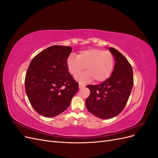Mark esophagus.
I'll use <instances>...</instances> for the list:
<instances>
[{"instance_id": "34e87169", "label": "esophagus", "mask_w": 158, "mask_h": 158, "mask_svg": "<svg viewBox=\"0 0 158 158\" xmlns=\"http://www.w3.org/2000/svg\"><path fill=\"white\" fill-rule=\"evenodd\" d=\"M79 88H84L85 85H83V84H79Z\"/></svg>"}]
</instances>
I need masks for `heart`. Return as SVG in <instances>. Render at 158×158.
Here are the masks:
<instances>
[{
	"mask_svg": "<svg viewBox=\"0 0 158 158\" xmlns=\"http://www.w3.org/2000/svg\"><path fill=\"white\" fill-rule=\"evenodd\" d=\"M114 64V59L111 52L98 49L82 51L77 57L71 55L66 60L69 73L74 77L86 67V71L76 77L82 83L90 82L94 78L98 82H104L111 76Z\"/></svg>",
	"mask_w": 158,
	"mask_h": 158,
	"instance_id": "1",
	"label": "heart"
}]
</instances>
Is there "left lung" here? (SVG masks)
<instances>
[{
  "label": "left lung",
  "instance_id": "left-lung-1",
  "mask_svg": "<svg viewBox=\"0 0 158 158\" xmlns=\"http://www.w3.org/2000/svg\"><path fill=\"white\" fill-rule=\"evenodd\" d=\"M115 63L111 76L98 85H88L89 96L85 100L88 111L102 119H109L122 112L134 84L133 71L127 59L117 49L110 47Z\"/></svg>",
  "mask_w": 158,
  "mask_h": 158
}]
</instances>
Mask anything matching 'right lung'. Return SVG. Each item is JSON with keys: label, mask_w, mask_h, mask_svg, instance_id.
Segmentation results:
<instances>
[{"label": "right lung", "mask_w": 158, "mask_h": 158, "mask_svg": "<svg viewBox=\"0 0 158 158\" xmlns=\"http://www.w3.org/2000/svg\"><path fill=\"white\" fill-rule=\"evenodd\" d=\"M70 46L53 45L33 57L25 78L28 99L37 113L54 117L64 111L78 90L66 67Z\"/></svg>", "instance_id": "add662e5"}]
</instances>
